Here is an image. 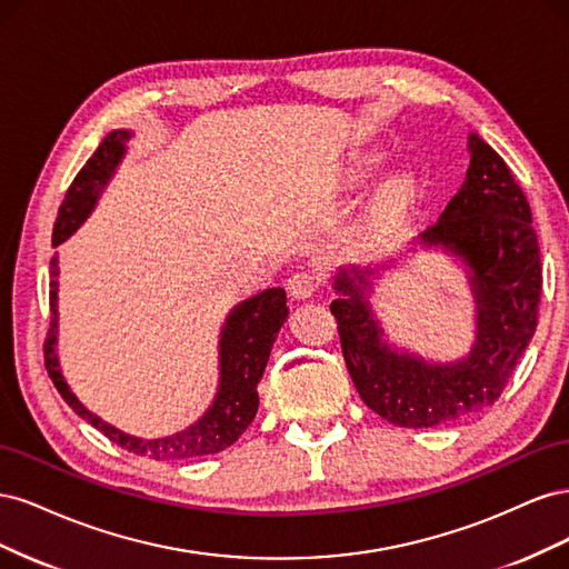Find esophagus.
I'll list each match as a JSON object with an SVG mask.
<instances>
[{"label": "esophagus", "mask_w": 569, "mask_h": 569, "mask_svg": "<svg viewBox=\"0 0 569 569\" xmlns=\"http://www.w3.org/2000/svg\"><path fill=\"white\" fill-rule=\"evenodd\" d=\"M320 274L318 272H311V270H299L291 274V278L287 280V289L289 295L295 299H308L313 297L316 291L320 289Z\"/></svg>", "instance_id": "obj_1"}]
</instances>
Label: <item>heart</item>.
<instances>
[{
	"label": "heart",
	"mask_w": 569,
	"mask_h": 569,
	"mask_svg": "<svg viewBox=\"0 0 569 569\" xmlns=\"http://www.w3.org/2000/svg\"><path fill=\"white\" fill-rule=\"evenodd\" d=\"M377 166H380V159H377V157H368V159H363V161L358 163V170H360V173H366V170H372V168H377ZM406 199H408V187H406V182H396L393 187L387 189V194H385V209L396 211V209H399V206L406 203Z\"/></svg>",
	"instance_id": "heart-1"
}]
</instances>
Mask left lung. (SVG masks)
Instances as JSON below:
<instances>
[{"label":"left lung","mask_w":569,"mask_h":569,"mask_svg":"<svg viewBox=\"0 0 569 569\" xmlns=\"http://www.w3.org/2000/svg\"><path fill=\"white\" fill-rule=\"evenodd\" d=\"M470 168L458 194L416 242L458 256L477 306L475 343L453 363H429L393 351L368 301L377 268H339L337 318L341 351L363 403L399 427H439L498 401L537 330L541 299L539 239L529 201L498 153L470 134ZM391 261L382 266L389 270Z\"/></svg>","instance_id":"left-lung-1"}]
</instances>
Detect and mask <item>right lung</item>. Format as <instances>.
Returning a JSON list of instances; mask_svg holds the SVG:
<instances>
[{"label":"right lung","mask_w":569,"mask_h":569,"mask_svg":"<svg viewBox=\"0 0 569 569\" xmlns=\"http://www.w3.org/2000/svg\"><path fill=\"white\" fill-rule=\"evenodd\" d=\"M132 137L130 130H113L104 137V142L97 147L92 159L82 166L76 180L66 192V199L59 209L54 234L51 244L59 247L71 237L88 216L94 211L99 194L113 178L118 163L126 157V144ZM51 289H49V306H51V325L44 341V366L51 377V382L63 396V401L71 406L82 420H88L99 432H104L120 449H126L137 456H147L153 460H184V458H201L218 451H226L244 429L251 425L258 410V382H261L263 370L268 366L270 349L278 339L280 327L287 320V295L282 287L263 289L261 295L244 299L237 303L226 325L220 330L218 341V393L211 408L203 416L189 425L182 432H176L163 439H140L120 432L113 425L104 422L92 410L84 408L78 396L66 385V377L59 368L57 356V327H59V258H51Z\"/></svg>","instance_id":"1"}]
</instances>
